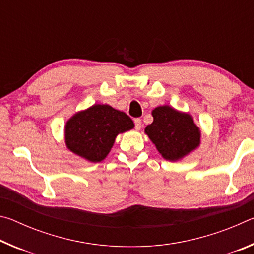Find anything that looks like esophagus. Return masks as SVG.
<instances>
[{"mask_svg": "<svg viewBox=\"0 0 254 254\" xmlns=\"http://www.w3.org/2000/svg\"><path fill=\"white\" fill-rule=\"evenodd\" d=\"M134 126L136 130H140L141 127H142V122H141V119H134Z\"/></svg>", "mask_w": 254, "mask_h": 254, "instance_id": "obj_1", "label": "esophagus"}]
</instances>
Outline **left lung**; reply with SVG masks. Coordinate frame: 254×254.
Instances as JSON below:
<instances>
[{
  "label": "left lung",
  "instance_id": "8db88e82",
  "mask_svg": "<svg viewBox=\"0 0 254 254\" xmlns=\"http://www.w3.org/2000/svg\"><path fill=\"white\" fill-rule=\"evenodd\" d=\"M152 117L144 132L166 160L177 161L199 145V127L189 114L163 105L152 111Z\"/></svg>",
  "mask_w": 254,
  "mask_h": 254
}]
</instances>
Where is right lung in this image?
Instances as JSON below:
<instances>
[{
  "instance_id": "obj_1",
  "label": "right lung",
  "mask_w": 254,
  "mask_h": 254,
  "mask_svg": "<svg viewBox=\"0 0 254 254\" xmlns=\"http://www.w3.org/2000/svg\"><path fill=\"white\" fill-rule=\"evenodd\" d=\"M133 127L134 123L124 112L95 104L69 119L65 127V142L77 156L100 162L111 151L119 133Z\"/></svg>"
}]
</instances>
